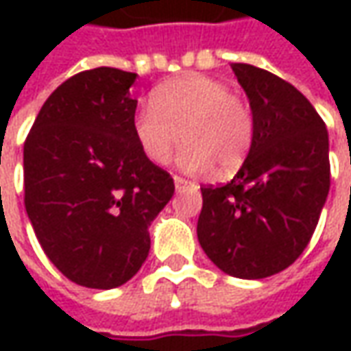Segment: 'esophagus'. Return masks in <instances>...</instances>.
Instances as JSON below:
<instances>
[{"label":"esophagus","mask_w":351,"mask_h":351,"mask_svg":"<svg viewBox=\"0 0 351 351\" xmlns=\"http://www.w3.org/2000/svg\"><path fill=\"white\" fill-rule=\"evenodd\" d=\"M173 183H176V189L178 191H183V189H187V187H191L193 183L187 182L185 178H182V176H173Z\"/></svg>","instance_id":"34e87169"}]
</instances>
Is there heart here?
Here are the masks:
<instances>
[{
	"label": "heart",
	"mask_w": 351,
	"mask_h": 351,
	"mask_svg": "<svg viewBox=\"0 0 351 351\" xmlns=\"http://www.w3.org/2000/svg\"><path fill=\"white\" fill-rule=\"evenodd\" d=\"M134 136L142 154L164 166L183 141L189 142L180 156L187 171H207L219 166L228 176L248 160L256 138L252 105L226 84L203 74L173 77L152 91L132 119Z\"/></svg>",
	"instance_id": "obj_1"
}]
</instances>
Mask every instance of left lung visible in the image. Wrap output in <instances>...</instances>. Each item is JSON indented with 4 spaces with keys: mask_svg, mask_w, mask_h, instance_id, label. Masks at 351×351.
I'll list each match as a JSON object with an SVG mask.
<instances>
[{
    "mask_svg": "<svg viewBox=\"0 0 351 351\" xmlns=\"http://www.w3.org/2000/svg\"><path fill=\"white\" fill-rule=\"evenodd\" d=\"M256 117L248 160L224 185H203L197 238L224 274L262 279L295 262L318 224L330 189L328 132L289 82L232 64Z\"/></svg>",
    "mask_w": 351,
    "mask_h": 351,
    "instance_id": "left-lung-1",
    "label": "left lung"
}]
</instances>
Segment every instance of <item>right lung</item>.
I'll return each instance as SVG.
<instances>
[{
    "instance_id": "right-lung-1",
    "label": "right lung",
    "mask_w": 351,
    "mask_h": 351,
    "mask_svg": "<svg viewBox=\"0 0 351 351\" xmlns=\"http://www.w3.org/2000/svg\"><path fill=\"white\" fill-rule=\"evenodd\" d=\"M136 74L93 68L50 93L23 148L25 209L48 260L89 289L127 283L173 180L134 136Z\"/></svg>"
}]
</instances>
